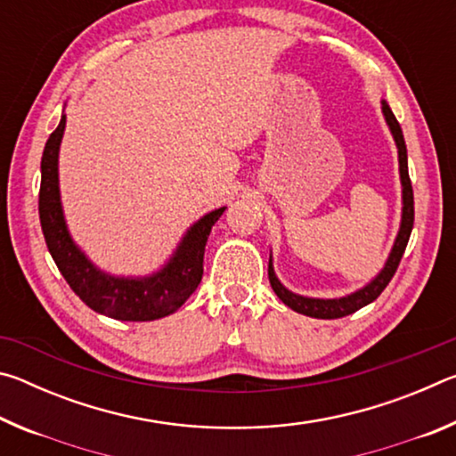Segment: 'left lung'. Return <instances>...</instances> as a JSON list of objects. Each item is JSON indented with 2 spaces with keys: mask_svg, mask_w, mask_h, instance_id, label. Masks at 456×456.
I'll use <instances>...</instances> for the list:
<instances>
[{
  "mask_svg": "<svg viewBox=\"0 0 456 456\" xmlns=\"http://www.w3.org/2000/svg\"><path fill=\"white\" fill-rule=\"evenodd\" d=\"M382 112L384 118L388 122V126L392 130V136H395L396 146H398V163H400V181H403V225H400L396 243L392 247V253L386 265L374 281H370L364 289H360L352 296L339 297V299H312V297H302L291 293L289 289H285L283 285L277 280L272 267V259H269V283H272L273 291L277 293V297L281 302L291 307L293 312L310 315V318H320V320H336V318H344V315H350L354 312H358L360 307L368 305L370 302L380 296V293L386 289V285L390 283L392 277H395L396 269L400 265V259L404 256V249L408 245V239H411L412 233V225H414V192H412V183L411 176H408V157H406V142L403 136V128H400L398 120L395 114H392L390 106L382 102Z\"/></svg>",
  "mask_w": 456,
  "mask_h": 456,
  "instance_id": "left-lung-1",
  "label": "left lung"
}]
</instances>
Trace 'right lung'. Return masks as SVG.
<instances>
[{"instance_id":"obj_1","label":"right lung","mask_w":456,"mask_h":456,"mask_svg":"<svg viewBox=\"0 0 456 456\" xmlns=\"http://www.w3.org/2000/svg\"><path fill=\"white\" fill-rule=\"evenodd\" d=\"M66 117L50 134L42 154L40 183V223L52 259L60 273L90 310L122 322H151L165 318L187 302L203 277V256L211 227L225 211V207L205 215L191 227L176 249L175 257L157 275L144 280L112 277L90 264L68 235L58 191V151L64 134Z\"/></svg>"}]
</instances>
